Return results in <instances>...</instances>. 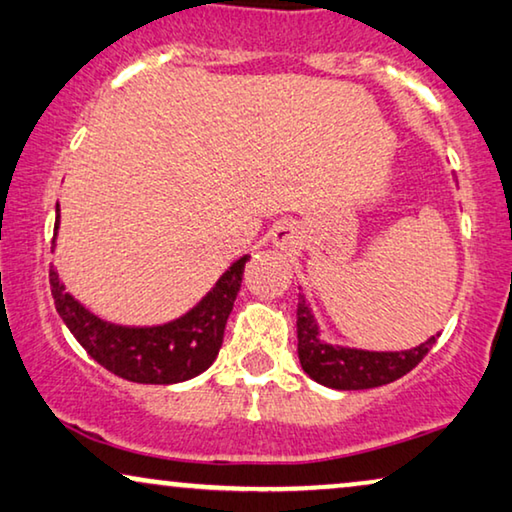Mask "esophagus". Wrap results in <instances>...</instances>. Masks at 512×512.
Masks as SVG:
<instances>
[{
    "instance_id": "1",
    "label": "esophagus",
    "mask_w": 512,
    "mask_h": 512,
    "mask_svg": "<svg viewBox=\"0 0 512 512\" xmlns=\"http://www.w3.org/2000/svg\"><path fill=\"white\" fill-rule=\"evenodd\" d=\"M273 246L280 250H294L299 246V232L292 225H278L273 229Z\"/></svg>"
}]
</instances>
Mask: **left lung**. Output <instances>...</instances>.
<instances>
[{
  "label": "left lung",
  "mask_w": 512,
  "mask_h": 512,
  "mask_svg": "<svg viewBox=\"0 0 512 512\" xmlns=\"http://www.w3.org/2000/svg\"><path fill=\"white\" fill-rule=\"evenodd\" d=\"M438 336V334H436ZM436 336L401 352H376L357 350L331 345L322 341L318 320L311 311L304 294H299L297 304V352L301 369L311 376L315 383L331 387V390H369L394 383L427 357L434 348Z\"/></svg>",
  "instance_id": "8db88e82"
}]
</instances>
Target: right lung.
<instances>
[{"label": "right lung", "mask_w": 512, "mask_h": 512, "mask_svg": "<svg viewBox=\"0 0 512 512\" xmlns=\"http://www.w3.org/2000/svg\"><path fill=\"white\" fill-rule=\"evenodd\" d=\"M55 213L53 246L60 227V204ZM248 259L250 255L236 259L213 290L181 318L155 327H125L102 320L64 290L53 266L50 292L62 322L97 364L132 383L174 385L204 373L218 357Z\"/></svg>", "instance_id": "add662e5"}]
</instances>
